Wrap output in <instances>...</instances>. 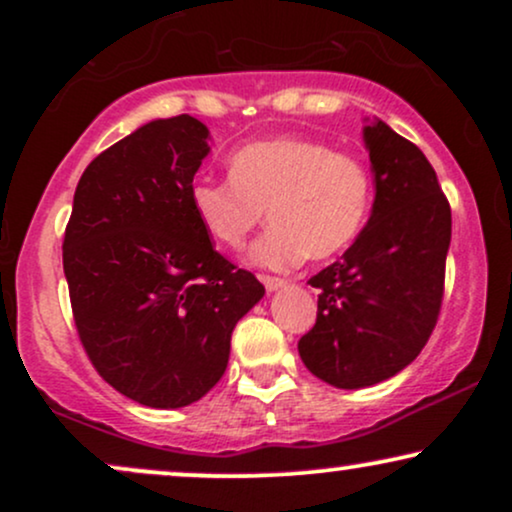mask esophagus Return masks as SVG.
Here are the masks:
<instances>
[{
	"label": "esophagus",
	"mask_w": 512,
	"mask_h": 512,
	"mask_svg": "<svg viewBox=\"0 0 512 512\" xmlns=\"http://www.w3.org/2000/svg\"><path fill=\"white\" fill-rule=\"evenodd\" d=\"M262 284H264V289L272 293V291H276V289H281V286H284L286 281L279 279V276H267V274H264V276H262Z\"/></svg>",
	"instance_id": "esophagus-1"
}]
</instances>
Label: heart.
I'll return each mask as SVG.
<instances>
[{
  "mask_svg": "<svg viewBox=\"0 0 512 512\" xmlns=\"http://www.w3.org/2000/svg\"><path fill=\"white\" fill-rule=\"evenodd\" d=\"M192 209L214 240L243 248L264 219L272 223L250 257L269 269L330 260L356 243L373 207V175L363 158L301 137L245 144L231 156V178L197 180Z\"/></svg>",
  "mask_w": 512,
  "mask_h": 512,
  "instance_id": "1",
  "label": "heart"
}]
</instances>
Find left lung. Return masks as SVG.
<instances>
[{
  "instance_id": "obj_1",
  "label": "left lung",
  "mask_w": 512,
  "mask_h": 512,
  "mask_svg": "<svg viewBox=\"0 0 512 512\" xmlns=\"http://www.w3.org/2000/svg\"><path fill=\"white\" fill-rule=\"evenodd\" d=\"M375 202L356 243L310 284L313 330L298 342L305 368L342 390L392 378L436 327L450 248V202L424 151L385 122L366 127Z\"/></svg>"
}]
</instances>
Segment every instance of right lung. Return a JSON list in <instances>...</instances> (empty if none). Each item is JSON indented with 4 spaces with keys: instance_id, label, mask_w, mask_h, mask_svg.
<instances>
[{
    "instance_id": "1",
    "label": "right lung",
    "mask_w": 512,
    "mask_h": 512,
    "mask_svg": "<svg viewBox=\"0 0 512 512\" xmlns=\"http://www.w3.org/2000/svg\"><path fill=\"white\" fill-rule=\"evenodd\" d=\"M209 129L154 120L88 163L62 262L88 361L117 392L156 409L197 402L221 380L236 322L264 296L211 245L192 209Z\"/></svg>"
}]
</instances>
